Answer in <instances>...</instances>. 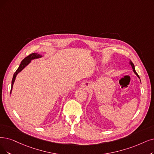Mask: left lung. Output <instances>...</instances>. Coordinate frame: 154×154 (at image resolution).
I'll use <instances>...</instances> for the list:
<instances>
[{
    "label": "left lung",
    "instance_id": "1",
    "mask_svg": "<svg viewBox=\"0 0 154 154\" xmlns=\"http://www.w3.org/2000/svg\"><path fill=\"white\" fill-rule=\"evenodd\" d=\"M130 64L131 66V67H132V69H133V72H134V74L135 75H136L139 78H140V77H139V76H138V75L137 74V72H136V71H135V68H134V64H133V63L131 62V61H130Z\"/></svg>",
    "mask_w": 154,
    "mask_h": 154
}]
</instances>
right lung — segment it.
Segmentation results:
<instances>
[{"mask_svg": "<svg viewBox=\"0 0 154 154\" xmlns=\"http://www.w3.org/2000/svg\"><path fill=\"white\" fill-rule=\"evenodd\" d=\"M42 56H41V55L37 54V53H32L29 54L28 56H27L26 57L24 58L22 61L21 63L19 66V67H18L17 69L16 70V71L14 72V75H13V79H12V84H11V91H12V89H13V85H14V81H15V79H16V77L17 76V75L18 73H19L20 72H21L24 67H25L30 62L31 60H33V59H38V58H40L42 57Z\"/></svg>", "mask_w": 154, "mask_h": 154, "instance_id": "obj_1", "label": "right lung"}]
</instances>
